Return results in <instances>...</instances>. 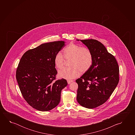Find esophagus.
<instances>
[{"label":"esophagus","mask_w":135,"mask_h":135,"mask_svg":"<svg viewBox=\"0 0 135 135\" xmlns=\"http://www.w3.org/2000/svg\"><path fill=\"white\" fill-rule=\"evenodd\" d=\"M73 82V80H67V82H68V84H71V82Z\"/></svg>","instance_id":"esophagus-1"}]
</instances>
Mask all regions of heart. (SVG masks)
<instances>
[{"mask_svg": "<svg viewBox=\"0 0 135 135\" xmlns=\"http://www.w3.org/2000/svg\"><path fill=\"white\" fill-rule=\"evenodd\" d=\"M65 59H71L70 68H64L59 71L58 76L61 78L71 80L79 76L80 71L85 73L92 65L93 56L89 49L71 43L63 50ZM54 64L57 69H61L64 64V58L60 53H57L54 58Z\"/></svg>", "mask_w": 135, "mask_h": 135, "instance_id": "1", "label": "heart"}]
</instances>
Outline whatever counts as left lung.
Wrapping results in <instances>:
<instances>
[{
	"label": "left lung",
	"mask_w": 135,
	"mask_h": 135,
	"mask_svg": "<svg viewBox=\"0 0 135 135\" xmlns=\"http://www.w3.org/2000/svg\"><path fill=\"white\" fill-rule=\"evenodd\" d=\"M80 40L90 50L93 56L90 69L76 80L78 84L77 100L86 108L104 104L114 90L119 81V68L113 55L97 40Z\"/></svg>",
	"instance_id": "obj_1"
}]
</instances>
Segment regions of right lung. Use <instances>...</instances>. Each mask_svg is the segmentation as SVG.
<instances>
[{
	"label": "right lung",
	"instance_id": "add662e5",
	"mask_svg": "<svg viewBox=\"0 0 135 135\" xmlns=\"http://www.w3.org/2000/svg\"><path fill=\"white\" fill-rule=\"evenodd\" d=\"M65 46L64 41L44 43L26 51L20 60L16 73L20 91L29 105L37 110L55 107L61 91L67 85L64 79L55 81L57 73L55 56Z\"/></svg>",
	"mask_w": 135,
	"mask_h": 135
}]
</instances>
